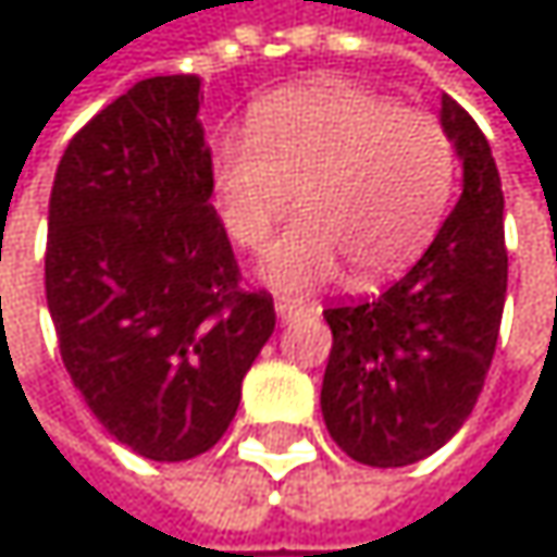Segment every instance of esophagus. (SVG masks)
Returning a JSON list of instances; mask_svg holds the SVG:
<instances>
[{"mask_svg": "<svg viewBox=\"0 0 557 557\" xmlns=\"http://www.w3.org/2000/svg\"><path fill=\"white\" fill-rule=\"evenodd\" d=\"M277 315L283 322H289V319H299V315H306L309 312V306L302 302V299H293V296H277Z\"/></svg>", "mask_w": 557, "mask_h": 557, "instance_id": "esophagus-1", "label": "esophagus"}]
</instances>
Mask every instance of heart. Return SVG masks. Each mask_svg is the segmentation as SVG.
I'll return each mask as SVG.
<instances>
[{"instance_id":"heart-1","label":"heart","mask_w":557,"mask_h":557,"mask_svg":"<svg viewBox=\"0 0 557 557\" xmlns=\"http://www.w3.org/2000/svg\"><path fill=\"white\" fill-rule=\"evenodd\" d=\"M212 189L245 251L268 245L299 196L306 219L271 248V283L306 289L342 261L358 283H377L409 268L442 225L455 145L429 112L351 83H309L264 99L251 132L215 141Z\"/></svg>"}]
</instances>
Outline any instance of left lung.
Returning <instances> with one entry per match:
<instances>
[{
	"mask_svg": "<svg viewBox=\"0 0 557 557\" xmlns=\"http://www.w3.org/2000/svg\"><path fill=\"white\" fill-rule=\"evenodd\" d=\"M442 125L465 161V189L435 242L387 293L322 312L332 329L322 419L335 445L371 468L438 451L471 416L497 351L500 173L484 132L451 96L442 99Z\"/></svg>",
	"mask_w": 557,
	"mask_h": 557,
	"instance_id": "8db88e82",
	"label": "left lung"
}]
</instances>
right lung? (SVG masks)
<instances>
[{
    "label": "right lung",
    "instance_id": "obj_1",
    "mask_svg": "<svg viewBox=\"0 0 557 557\" xmlns=\"http://www.w3.org/2000/svg\"><path fill=\"white\" fill-rule=\"evenodd\" d=\"M196 73L151 76L66 145L45 289L63 368L92 416L151 461L209 451L274 332L212 209Z\"/></svg>",
    "mask_w": 557,
    "mask_h": 557
}]
</instances>
